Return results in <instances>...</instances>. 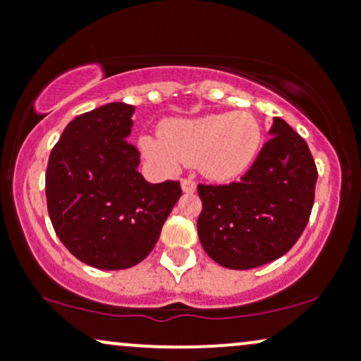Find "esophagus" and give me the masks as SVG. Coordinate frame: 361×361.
<instances>
[{
  "label": "esophagus",
  "instance_id": "34e87169",
  "mask_svg": "<svg viewBox=\"0 0 361 361\" xmlns=\"http://www.w3.org/2000/svg\"><path fill=\"white\" fill-rule=\"evenodd\" d=\"M181 188H183L185 193H193L197 190V183H195L192 178H183L181 180Z\"/></svg>",
  "mask_w": 361,
  "mask_h": 361
}]
</instances>
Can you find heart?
I'll use <instances>...</instances> for the list:
<instances>
[{
    "mask_svg": "<svg viewBox=\"0 0 361 361\" xmlns=\"http://www.w3.org/2000/svg\"><path fill=\"white\" fill-rule=\"evenodd\" d=\"M159 135L161 140L140 139L146 157L168 169L197 163L202 175L215 181L246 173L258 156L263 137L259 122L247 111L166 120Z\"/></svg>",
    "mask_w": 361,
    "mask_h": 361,
    "instance_id": "b5f03b06",
    "label": "heart"
}]
</instances>
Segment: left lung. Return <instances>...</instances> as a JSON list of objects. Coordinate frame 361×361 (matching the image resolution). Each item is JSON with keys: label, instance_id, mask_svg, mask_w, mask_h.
I'll return each mask as SVG.
<instances>
[{"label": "left lung", "instance_id": "1", "mask_svg": "<svg viewBox=\"0 0 361 361\" xmlns=\"http://www.w3.org/2000/svg\"><path fill=\"white\" fill-rule=\"evenodd\" d=\"M270 135L241 181L197 186L198 238L207 255L231 270H251L288 252L312 210L317 168L307 142L280 117Z\"/></svg>", "mask_w": 361, "mask_h": 361}]
</instances>
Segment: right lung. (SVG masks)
<instances>
[{"label": "right lung", "mask_w": 361, "mask_h": 361, "mask_svg": "<svg viewBox=\"0 0 361 361\" xmlns=\"http://www.w3.org/2000/svg\"><path fill=\"white\" fill-rule=\"evenodd\" d=\"M135 106L109 103L64 128L49 156L45 197L57 238L100 270L140 263L181 197L180 181L149 183L130 135Z\"/></svg>", "instance_id": "1"}]
</instances>
